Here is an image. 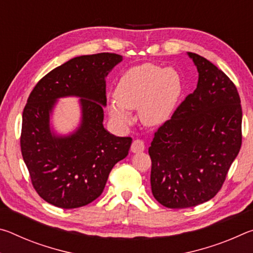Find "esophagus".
<instances>
[{
    "label": "esophagus",
    "instance_id": "obj_1",
    "mask_svg": "<svg viewBox=\"0 0 253 253\" xmlns=\"http://www.w3.org/2000/svg\"><path fill=\"white\" fill-rule=\"evenodd\" d=\"M144 149H145V144L143 140L135 139L134 142H132L131 147H130V151L132 153H140V152H143Z\"/></svg>",
    "mask_w": 253,
    "mask_h": 253
}]
</instances>
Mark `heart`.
<instances>
[{"instance_id": "obj_1", "label": "heart", "mask_w": 253, "mask_h": 253, "mask_svg": "<svg viewBox=\"0 0 253 253\" xmlns=\"http://www.w3.org/2000/svg\"><path fill=\"white\" fill-rule=\"evenodd\" d=\"M182 91V78L176 70L143 63L119 79L115 99L108 105L109 115L116 122L126 124L131 119L129 110L138 108L139 119L145 126H161L172 117Z\"/></svg>"}]
</instances>
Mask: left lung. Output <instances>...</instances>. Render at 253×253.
Segmentation results:
<instances>
[{"label": "left lung", "instance_id": "obj_1", "mask_svg": "<svg viewBox=\"0 0 253 253\" xmlns=\"http://www.w3.org/2000/svg\"><path fill=\"white\" fill-rule=\"evenodd\" d=\"M187 55L198 69V85L158 128L148 148L153 195L169 209L214 198L242 140V108L234 84L209 60Z\"/></svg>", "mask_w": 253, "mask_h": 253}]
</instances>
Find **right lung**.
<instances>
[{"label": "right lung", "mask_w": 253, "mask_h": 253, "mask_svg": "<svg viewBox=\"0 0 253 253\" xmlns=\"http://www.w3.org/2000/svg\"><path fill=\"white\" fill-rule=\"evenodd\" d=\"M123 55L98 53L69 60L44 76L30 93L22 116L21 152L37 193L62 209L91 203L104 191L115 164L128 155L130 137L104 127L106 77ZM80 98L79 127L58 134L50 124L57 99Z\"/></svg>", "instance_id": "add662e5"}]
</instances>
